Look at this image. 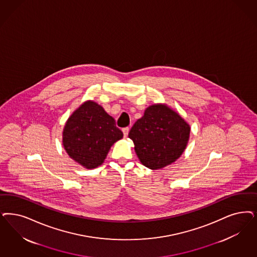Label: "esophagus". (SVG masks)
I'll list each match as a JSON object with an SVG mask.
<instances>
[{"instance_id": "obj_1", "label": "esophagus", "mask_w": 257, "mask_h": 257, "mask_svg": "<svg viewBox=\"0 0 257 257\" xmlns=\"http://www.w3.org/2000/svg\"><path fill=\"white\" fill-rule=\"evenodd\" d=\"M129 128L128 127H126V128H123L122 129V132H123L124 137H127L128 136V133H129Z\"/></svg>"}]
</instances>
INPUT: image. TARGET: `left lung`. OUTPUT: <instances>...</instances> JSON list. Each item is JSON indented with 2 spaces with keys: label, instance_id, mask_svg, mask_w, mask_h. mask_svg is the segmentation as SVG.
<instances>
[{
  "label": "left lung",
  "instance_id": "8db88e82",
  "mask_svg": "<svg viewBox=\"0 0 257 257\" xmlns=\"http://www.w3.org/2000/svg\"><path fill=\"white\" fill-rule=\"evenodd\" d=\"M190 132V125L177 112L165 103H156L146 108L128 137L142 164L158 170L179 159L186 149Z\"/></svg>",
  "mask_w": 257,
  "mask_h": 257
}]
</instances>
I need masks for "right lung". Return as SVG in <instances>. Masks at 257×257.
<instances>
[{"instance_id": "add662e5", "label": "right lung", "mask_w": 257, "mask_h": 257, "mask_svg": "<svg viewBox=\"0 0 257 257\" xmlns=\"http://www.w3.org/2000/svg\"><path fill=\"white\" fill-rule=\"evenodd\" d=\"M123 138L115 119L93 100L84 101L68 117L62 145L71 159L86 169L97 168L115 142Z\"/></svg>"}]
</instances>
